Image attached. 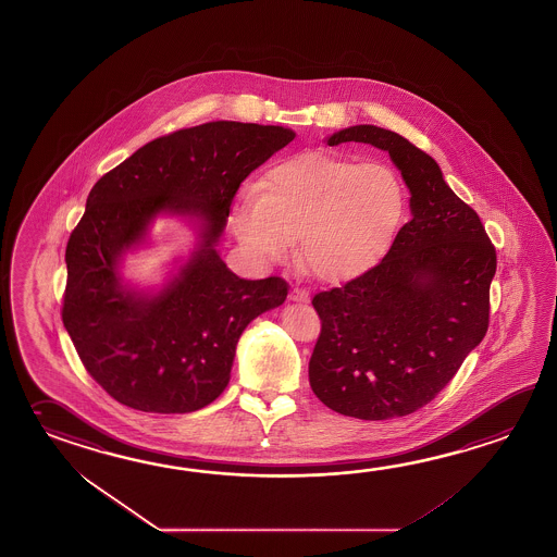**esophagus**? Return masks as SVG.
I'll use <instances>...</instances> for the list:
<instances>
[{"mask_svg": "<svg viewBox=\"0 0 557 557\" xmlns=\"http://www.w3.org/2000/svg\"><path fill=\"white\" fill-rule=\"evenodd\" d=\"M308 290L306 288H300V286H295L293 290H290V300H295V302H308Z\"/></svg>", "mask_w": 557, "mask_h": 557, "instance_id": "34e87169", "label": "esophagus"}]
</instances>
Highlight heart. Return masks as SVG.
<instances>
[{
  "instance_id": "heart-1",
  "label": "heart",
  "mask_w": 557,
  "mask_h": 557,
  "mask_svg": "<svg viewBox=\"0 0 557 557\" xmlns=\"http://www.w3.org/2000/svg\"><path fill=\"white\" fill-rule=\"evenodd\" d=\"M405 215V187L392 165L332 153H300L245 184L233 230L262 262H281L300 237V259L322 281L370 271L389 251Z\"/></svg>"
}]
</instances>
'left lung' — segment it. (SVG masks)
Wrapping results in <instances>:
<instances>
[{
  "mask_svg": "<svg viewBox=\"0 0 557 557\" xmlns=\"http://www.w3.org/2000/svg\"><path fill=\"white\" fill-rule=\"evenodd\" d=\"M344 143L389 152L411 221L368 273L312 298L322 330L308 377L332 411L382 421L433 401L486 336L496 249L429 153L371 124L327 138Z\"/></svg>",
  "mask_w": 557,
  "mask_h": 557,
  "instance_id": "1",
  "label": "left lung"
}]
</instances>
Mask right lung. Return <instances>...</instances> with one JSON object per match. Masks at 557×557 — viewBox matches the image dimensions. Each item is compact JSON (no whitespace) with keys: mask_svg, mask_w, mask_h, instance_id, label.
<instances>
[{"mask_svg":"<svg viewBox=\"0 0 557 557\" xmlns=\"http://www.w3.org/2000/svg\"><path fill=\"white\" fill-rule=\"evenodd\" d=\"M295 136L208 122L146 144L90 189L66 243L61 317L90 377L119 404L168 414L215 401L243 330L286 300L284 278H239L215 245L240 182ZM160 212L197 218L202 240L158 296H138L120 283L117 262Z\"/></svg>","mask_w":557,"mask_h":557,"instance_id":"add662e5","label":"right lung"}]
</instances>
